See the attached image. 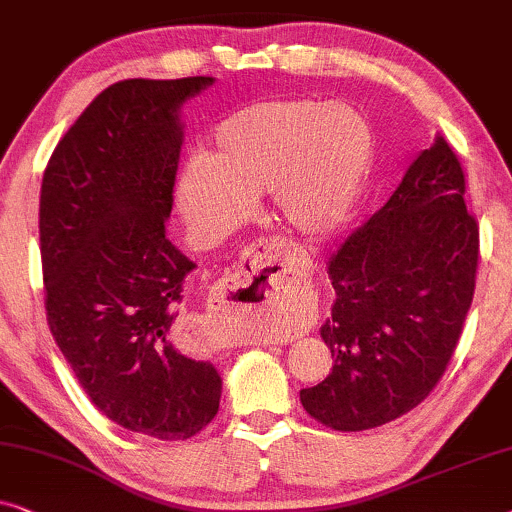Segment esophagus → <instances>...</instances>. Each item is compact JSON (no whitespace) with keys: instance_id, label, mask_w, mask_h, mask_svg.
Here are the masks:
<instances>
[{"instance_id":"esophagus-1","label":"esophagus","mask_w":512,"mask_h":512,"mask_svg":"<svg viewBox=\"0 0 512 512\" xmlns=\"http://www.w3.org/2000/svg\"><path fill=\"white\" fill-rule=\"evenodd\" d=\"M290 269L278 241L262 239L243 250L234 271L215 287L218 313L234 311H264L269 306L283 304L290 287ZM211 341V338H208Z\"/></svg>"}]
</instances>
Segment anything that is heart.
I'll return each instance as SVG.
<instances>
[{
    "label": "heart",
    "instance_id": "1",
    "mask_svg": "<svg viewBox=\"0 0 512 512\" xmlns=\"http://www.w3.org/2000/svg\"><path fill=\"white\" fill-rule=\"evenodd\" d=\"M373 160V132L345 104L306 97L243 106L215 127L206 155H194L176 201L199 239L225 236L269 192L292 232L320 236L348 218Z\"/></svg>",
    "mask_w": 512,
    "mask_h": 512
}]
</instances>
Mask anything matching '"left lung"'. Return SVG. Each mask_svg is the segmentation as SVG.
<instances>
[{
	"label": "left lung",
	"instance_id": "left-lung-1",
	"mask_svg": "<svg viewBox=\"0 0 512 512\" xmlns=\"http://www.w3.org/2000/svg\"><path fill=\"white\" fill-rule=\"evenodd\" d=\"M464 192L462 164L436 134L390 201L329 257L336 301L320 334L334 369L301 390L313 420L334 431L380 427L443 378L478 271V220Z\"/></svg>",
	"mask_w": 512,
	"mask_h": 512
}]
</instances>
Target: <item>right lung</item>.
Returning a JSON list of instances; mask_svg holds the SVG:
<instances>
[{
  "mask_svg": "<svg viewBox=\"0 0 512 512\" xmlns=\"http://www.w3.org/2000/svg\"><path fill=\"white\" fill-rule=\"evenodd\" d=\"M211 76L113 83L57 143L39 201L46 318L90 401L134 434L185 441L218 415L213 364L181 350L194 264L167 239L185 99Z\"/></svg>",
  "mask_w": 512,
  "mask_h": 512,
  "instance_id": "add662e5",
  "label": "right lung"
}]
</instances>
